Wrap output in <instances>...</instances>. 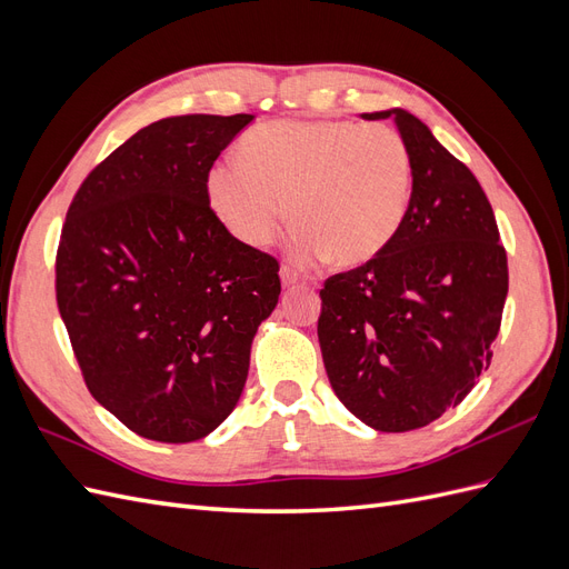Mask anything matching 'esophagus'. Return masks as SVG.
I'll use <instances>...</instances> for the list:
<instances>
[{"mask_svg": "<svg viewBox=\"0 0 569 569\" xmlns=\"http://www.w3.org/2000/svg\"><path fill=\"white\" fill-rule=\"evenodd\" d=\"M280 278H282V287H299L303 280L299 278V272L295 270V268H289V266H282V270H280Z\"/></svg>", "mask_w": 569, "mask_h": 569, "instance_id": "1", "label": "esophagus"}]
</instances>
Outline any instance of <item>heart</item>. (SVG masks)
Here are the masks:
<instances>
[{
	"label": "heart",
	"instance_id": "obj_1",
	"mask_svg": "<svg viewBox=\"0 0 569 569\" xmlns=\"http://www.w3.org/2000/svg\"><path fill=\"white\" fill-rule=\"evenodd\" d=\"M412 153L391 126L351 120H272L220 159L206 194L228 232L251 249L272 244L289 216L291 256L360 266L399 234L412 197Z\"/></svg>",
	"mask_w": 569,
	"mask_h": 569
}]
</instances>
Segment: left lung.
<instances>
[{"instance_id": "left-lung-1", "label": "left lung", "mask_w": 569, "mask_h": 569, "mask_svg": "<svg viewBox=\"0 0 569 569\" xmlns=\"http://www.w3.org/2000/svg\"><path fill=\"white\" fill-rule=\"evenodd\" d=\"M412 197L393 242L320 289L318 339L337 399L380 432H410L456 408L491 363L508 256L472 170L403 109Z\"/></svg>"}]
</instances>
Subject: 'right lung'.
<instances>
[{
	"label": "right lung",
	"mask_w": 569,
	"mask_h": 569,
	"mask_svg": "<svg viewBox=\"0 0 569 569\" xmlns=\"http://www.w3.org/2000/svg\"><path fill=\"white\" fill-rule=\"evenodd\" d=\"M251 113L161 118L82 180L57 249V303L90 393L134 435L203 439L278 306V258L234 239L206 176Z\"/></svg>",
	"instance_id": "add662e5"
}]
</instances>
